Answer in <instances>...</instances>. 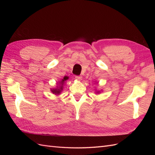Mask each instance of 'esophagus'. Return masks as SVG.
I'll return each mask as SVG.
<instances>
[{
    "label": "esophagus",
    "mask_w": 155,
    "mask_h": 155,
    "mask_svg": "<svg viewBox=\"0 0 155 155\" xmlns=\"http://www.w3.org/2000/svg\"><path fill=\"white\" fill-rule=\"evenodd\" d=\"M75 78H76L77 80H81V79H82V77L80 76H76Z\"/></svg>",
    "instance_id": "1"
}]
</instances>
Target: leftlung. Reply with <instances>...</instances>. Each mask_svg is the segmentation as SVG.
<instances>
[{
	"instance_id": "obj_1",
	"label": "left lung",
	"mask_w": 155,
	"mask_h": 155,
	"mask_svg": "<svg viewBox=\"0 0 155 155\" xmlns=\"http://www.w3.org/2000/svg\"><path fill=\"white\" fill-rule=\"evenodd\" d=\"M96 94H99V93H100V91H96Z\"/></svg>"
}]
</instances>
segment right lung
I'll list each match as a JSON object with an SVG mask.
<instances>
[{
	"label": "right lung",
	"mask_w": 155,
	"mask_h": 155,
	"mask_svg": "<svg viewBox=\"0 0 155 155\" xmlns=\"http://www.w3.org/2000/svg\"><path fill=\"white\" fill-rule=\"evenodd\" d=\"M68 76H64L63 79H61L60 81H59V82L58 83V86L56 87V88H51V92L55 95H57V96L59 95L61 92L63 90V85L65 81L68 80Z\"/></svg>",
	"instance_id": "1"
}]
</instances>
